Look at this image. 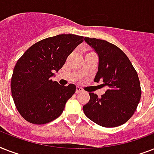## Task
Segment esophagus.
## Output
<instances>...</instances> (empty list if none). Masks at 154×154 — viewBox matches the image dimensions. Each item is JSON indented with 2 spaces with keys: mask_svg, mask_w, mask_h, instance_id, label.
<instances>
[{
  "mask_svg": "<svg viewBox=\"0 0 154 154\" xmlns=\"http://www.w3.org/2000/svg\"><path fill=\"white\" fill-rule=\"evenodd\" d=\"M81 92H83V89H82L81 87L77 86V88H76V93L78 94V93H81Z\"/></svg>",
  "mask_w": 154,
  "mask_h": 154,
  "instance_id": "obj_1",
  "label": "esophagus"
}]
</instances>
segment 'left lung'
I'll list each match as a JSON object with an SVG mask.
<instances>
[{
    "mask_svg": "<svg viewBox=\"0 0 154 154\" xmlns=\"http://www.w3.org/2000/svg\"><path fill=\"white\" fill-rule=\"evenodd\" d=\"M85 41L98 54V72L94 82L107 86L99 98L90 93V99L83 106L85 114L96 124L106 128L122 125L136 111L141 100L138 75L125 53L105 40L85 37Z\"/></svg>",
    "mask_w": 154,
    "mask_h": 154,
    "instance_id": "left-lung-1",
    "label": "left lung"
}]
</instances>
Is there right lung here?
I'll use <instances>...</instances> for the list:
<instances>
[{"label":"right lung","instance_id":"1","mask_svg":"<svg viewBox=\"0 0 154 154\" xmlns=\"http://www.w3.org/2000/svg\"><path fill=\"white\" fill-rule=\"evenodd\" d=\"M83 41L82 36L57 35L35 43L19 58L11 78V92L17 109L27 122L44 125L62 113L76 86L60 85L51 77Z\"/></svg>","mask_w":154,"mask_h":154}]
</instances>
